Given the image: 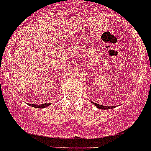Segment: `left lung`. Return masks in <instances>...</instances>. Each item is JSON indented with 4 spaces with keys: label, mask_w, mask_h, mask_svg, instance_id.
<instances>
[{
    "label": "left lung",
    "mask_w": 151,
    "mask_h": 151,
    "mask_svg": "<svg viewBox=\"0 0 151 151\" xmlns=\"http://www.w3.org/2000/svg\"><path fill=\"white\" fill-rule=\"evenodd\" d=\"M93 104L95 105L97 108H99V109H112V108H114V106H104V105H100L99 104H96V103H93Z\"/></svg>",
    "instance_id": "1"
}]
</instances>
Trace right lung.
<instances>
[{"label": "right lung", "mask_w": 151, "mask_h": 151, "mask_svg": "<svg viewBox=\"0 0 151 151\" xmlns=\"http://www.w3.org/2000/svg\"><path fill=\"white\" fill-rule=\"evenodd\" d=\"M50 104V103H49V104H47V103H45V104H40V105L29 104V105H30V106H33V107H36V108H45V107H47V106H48Z\"/></svg>", "instance_id": "right-lung-1"}]
</instances>
